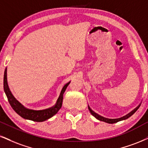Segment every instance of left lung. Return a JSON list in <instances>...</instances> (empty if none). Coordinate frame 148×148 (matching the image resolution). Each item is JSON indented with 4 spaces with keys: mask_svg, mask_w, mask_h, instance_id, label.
Here are the masks:
<instances>
[{
    "mask_svg": "<svg viewBox=\"0 0 148 148\" xmlns=\"http://www.w3.org/2000/svg\"><path fill=\"white\" fill-rule=\"evenodd\" d=\"M139 106H138L137 108H136L134 109V110H133L132 112H131L130 113V114H127V115L125 116H123V117H122V118H120V119H110L104 118V117H103V116H101L99 115V114H97V113L94 112L93 111H92V110H91V109L90 108V107H89V106H88V109H89V110H90V112L91 114H92V115H93V116H95V117L98 120H99V121L106 122V123H116V122H118V121H121V120L126 119H127V118L130 117V116H132V114H134V113L136 111L138 110V108H139Z\"/></svg>",
    "mask_w": 148,
    "mask_h": 148,
    "instance_id": "left-lung-1",
    "label": "left lung"
}]
</instances>
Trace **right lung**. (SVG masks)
Instances as JSON below:
<instances>
[{
	"mask_svg": "<svg viewBox=\"0 0 148 148\" xmlns=\"http://www.w3.org/2000/svg\"><path fill=\"white\" fill-rule=\"evenodd\" d=\"M70 82L67 83L63 87L62 90L61 91V93L60 95L59 98H58L57 103L55 105L54 107L51 108L47 109L45 110H33L27 109L25 108L21 103H19L17 100L15 99L13 95L10 90L8 84H7V69H5L4 73V79H3V87H4V90L5 94H6L7 99H8L9 103L14 110L19 114L20 116L26 119L32 120L34 121L41 122L44 121L52 117L54 114L58 112V110L61 108L62 104L63 101V94L65 92L68 85Z\"/></svg>",
	"mask_w": 148,
	"mask_h": 148,
	"instance_id": "obj_1",
	"label": "right lung"
}]
</instances>
